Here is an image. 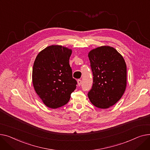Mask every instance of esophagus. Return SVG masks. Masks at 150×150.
Returning <instances> with one entry per match:
<instances>
[{
    "label": "esophagus",
    "mask_w": 150,
    "mask_h": 150,
    "mask_svg": "<svg viewBox=\"0 0 150 150\" xmlns=\"http://www.w3.org/2000/svg\"><path fill=\"white\" fill-rule=\"evenodd\" d=\"M77 84H78V86H81V85L82 81L80 80V79H78V80H77Z\"/></svg>",
    "instance_id": "esophagus-1"
}]
</instances>
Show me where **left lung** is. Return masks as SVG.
<instances>
[{
	"instance_id": "8db88e82",
	"label": "left lung",
	"mask_w": 150,
	"mask_h": 150,
	"mask_svg": "<svg viewBox=\"0 0 150 150\" xmlns=\"http://www.w3.org/2000/svg\"><path fill=\"white\" fill-rule=\"evenodd\" d=\"M93 76L88 93L95 107L106 109L117 103L127 86V65L122 56L113 47L102 46L88 53Z\"/></svg>"
}]
</instances>
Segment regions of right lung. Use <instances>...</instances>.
<instances>
[{"instance_id":"add662e5","label":"right lung","mask_w":150,"mask_h":150,"mask_svg":"<svg viewBox=\"0 0 150 150\" xmlns=\"http://www.w3.org/2000/svg\"><path fill=\"white\" fill-rule=\"evenodd\" d=\"M72 50L60 45L47 47L38 54L34 62V88L47 107L56 109L69 100L76 88L69 64Z\"/></svg>"}]
</instances>
